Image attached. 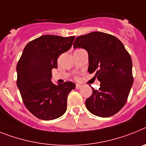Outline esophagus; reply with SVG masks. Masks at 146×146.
I'll return each mask as SVG.
<instances>
[{
    "label": "esophagus",
    "instance_id": "34e87169",
    "mask_svg": "<svg viewBox=\"0 0 146 146\" xmlns=\"http://www.w3.org/2000/svg\"><path fill=\"white\" fill-rule=\"evenodd\" d=\"M82 87V85L80 84H76V89H79V88H81Z\"/></svg>",
    "mask_w": 146,
    "mask_h": 146
}]
</instances>
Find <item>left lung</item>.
<instances>
[{
    "label": "left lung",
    "mask_w": 146,
    "mask_h": 146,
    "mask_svg": "<svg viewBox=\"0 0 146 146\" xmlns=\"http://www.w3.org/2000/svg\"><path fill=\"white\" fill-rule=\"evenodd\" d=\"M73 48L88 53V72H96L100 88L85 101L88 111L100 117H109L126 103L133 84L132 61L124 45L112 35L93 32L77 37Z\"/></svg>",
    "instance_id": "left-lung-1"
}]
</instances>
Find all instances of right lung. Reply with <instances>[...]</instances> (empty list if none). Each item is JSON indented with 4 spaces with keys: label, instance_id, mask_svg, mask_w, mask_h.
I'll list each match as a JSON object with an SVG mask.
<instances>
[{
    "label": "right lung",
    "instance_id": "1",
    "mask_svg": "<svg viewBox=\"0 0 146 146\" xmlns=\"http://www.w3.org/2000/svg\"><path fill=\"white\" fill-rule=\"evenodd\" d=\"M74 36L45 35L26 45L17 64V86L28 111L43 120L62 117L67 110V96L75 89L71 82L55 84L52 70L57 59L73 44Z\"/></svg>",
    "mask_w": 146,
    "mask_h": 146
}]
</instances>
